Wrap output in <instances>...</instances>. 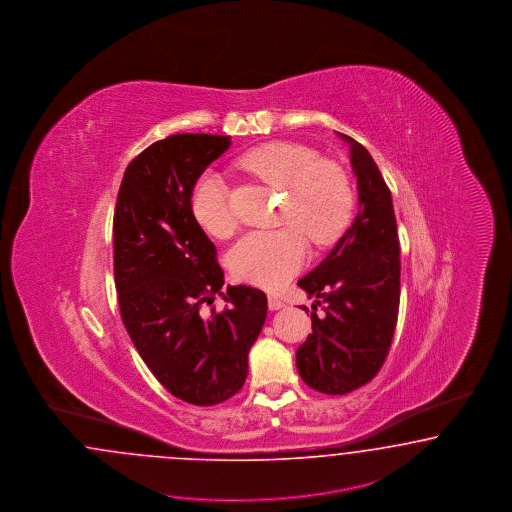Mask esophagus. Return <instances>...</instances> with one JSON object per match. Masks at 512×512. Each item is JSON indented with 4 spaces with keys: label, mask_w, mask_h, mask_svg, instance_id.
<instances>
[{
    "label": "esophagus",
    "mask_w": 512,
    "mask_h": 512,
    "mask_svg": "<svg viewBox=\"0 0 512 512\" xmlns=\"http://www.w3.org/2000/svg\"><path fill=\"white\" fill-rule=\"evenodd\" d=\"M267 305H269V309H271V311H279V309H282L286 303L282 301L281 297L269 296L267 297Z\"/></svg>",
    "instance_id": "obj_1"
}]
</instances>
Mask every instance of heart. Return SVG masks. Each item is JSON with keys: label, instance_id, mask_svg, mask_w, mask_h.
Returning <instances> with one entry per match:
<instances>
[{"label": "heart", "instance_id": "b5f03b06", "mask_svg": "<svg viewBox=\"0 0 512 512\" xmlns=\"http://www.w3.org/2000/svg\"><path fill=\"white\" fill-rule=\"evenodd\" d=\"M239 165L267 186L281 188L277 211L279 230L250 231L228 254L235 279L264 288H277L303 267L309 243L326 247L347 228L352 213V186L347 173L320 160L311 149L294 143H267L248 150ZM192 216L199 228L224 239L235 230L230 190L218 175L199 177L190 196Z\"/></svg>", "mask_w": 512, "mask_h": 512}]
</instances>
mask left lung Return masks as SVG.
I'll list each match as a JSON object with an SVG mask.
<instances>
[{
	"label": "left lung",
	"mask_w": 512,
	"mask_h": 512,
	"mask_svg": "<svg viewBox=\"0 0 512 512\" xmlns=\"http://www.w3.org/2000/svg\"><path fill=\"white\" fill-rule=\"evenodd\" d=\"M339 135L350 145L360 209L326 260L297 281L316 297L313 311H324L311 313L313 333L297 348V371L328 396L350 394L379 373L394 339L401 275L390 188L365 147Z\"/></svg>",
	"instance_id": "left-lung-1"
}]
</instances>
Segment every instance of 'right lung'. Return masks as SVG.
I'll use <instances>...</instances> for the list:
<instances>
[{
    "instance_id": "obj_1",
    "label": "right lung",
    "mask_w": 512,
    "mask_h": 512,
    "mask_svg": "<svg viewBox=\"0 0 512 512\" xmlns=\"http://www.w3.org/2000/svg\"><path fill=\"white\" fill-rule=\"evenodd\" d=\"M230 137L177 133L152 143L126 167L113 218L118 307L143 362L169 394L209 407L247 379L248 350L267 316L252 286H224L216 247L192 216L190 196ZM224 312L202 311L215 294Z\"/></svg>"
}]
</instances>
